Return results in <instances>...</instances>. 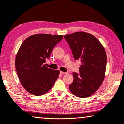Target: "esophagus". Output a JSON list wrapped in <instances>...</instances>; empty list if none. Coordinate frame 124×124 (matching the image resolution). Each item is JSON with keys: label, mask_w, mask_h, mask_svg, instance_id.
Segmentation results:
<instances>
[{"label": "esophagus", "mask_w": 124, "mask_h": 124, "mask_svg": "<svg viewBox=\"0 0 124 124\" xmlns=\"http://www.w3.org/2000/svg\"><path fill=\"white\" fill-rule=\"evenodd\" d=\"M60 74H61V75H64V74H66V72H62V71H61Z\"/></svg>", "instance_id": "obj_1"}]
</instances>
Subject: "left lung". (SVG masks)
<instances>
[{
  "label": "left lung",
  "mask_w": 124,
  "mask_h": 124,
  "mask_svg": "<svg viewBox=\"0 0 124 124\" xmlns=\"http://www.w3.org/2000/svg\"><path fill=\"white\" fill-rule=\"evenodd\" d=\"M75 60L81 62L79 72H74V80L69 86L77 97H89L97 91L103 81L107 56L103 46L93 35L78 32L64 37Z\"/></svg>",
  "instance_id": "left-lung-1"
}]
</instances>
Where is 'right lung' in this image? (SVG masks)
I'll return each instance as SVG.
<instances>
[{
	"instance_id": "right-lung-1",
	"label": "right lung",
	"mask_w": 124,
	"mask_h": 124,
	"mask_svg": "<svg viewBox=\"0 0 124 124\" xmlns=\"http://www.w3.org/2000/svg\"><path fill=\"white\" fill-rule=\"evenodd\" d=\"M63 35L38 34L24 40L17 54L16 70L22 85L35 96L46 93L58 78L60 71L46 67L54 47L62 40Z\"/></svg>"
}]
</instances>
